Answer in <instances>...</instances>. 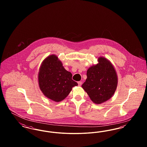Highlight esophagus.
Masks as SVG:
<instances>
[{
    "instance_id": "34e87169",
    "label": "esophagus",
    "mask_w": 147,
    "mask_h": 147,
    "mask_svg": "<svg viewBox=\"0 0 147 147\" xmlns=\"http://www.w3.org/2000/svg\"><path fill=\"white\" fill-rule=\"evenodd\" d=\"M78 86H80L82 85V82H78Z\"/></svg>"
}]
</instances>
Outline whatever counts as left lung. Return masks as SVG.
I'll return each mask as SVG.
<instances>
[{
  "mask_svg": "<svg viewBox=\"0 0 147 147\" xmlns=\"http://www.w3.org/2000/svg\"><path fill=\"white\" fill-rule=\"evenodd\" d=\"M98 63L88 68L87 78L82 85L91 101L100 104L113 95L118 84L116 71L111 62L104 57L98 58Z\"/></svg>",
  "mask_w": 147,
  "mask_h": 147,
  "instance_id": "8db88e82",
  "label": "left lung"
}]
</instances>
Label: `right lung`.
<instances>
[{"label": "right lung", "instance_id": "1", "mask_svg": "<svg viewBox=\"0 0 147 147\" xmlns=\"http://www.w3.org/2000/svg\"><path fill=\"white\" fill-rule=\"evenodd\" d=\"M71 73L65 69L55 55L47 57L40 67L38 74L39 88L43 95L55 102H60L78 85L72 80Z\"/></svg>", "mask_w": 147, "mask_h": 147}]
</instances>
